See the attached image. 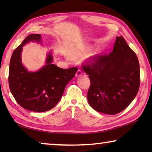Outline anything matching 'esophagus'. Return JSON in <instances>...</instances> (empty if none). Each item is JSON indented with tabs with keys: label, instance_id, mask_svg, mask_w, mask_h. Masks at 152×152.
<instances>
[{
	"label": "esophagus",
	"instance_id": "34e87169",
	"mask_svg": "<svg viewBox=\"0 0 152 152\" xmlns=\"http://www.w3.org/2000/svg\"><path fill=\"white\" fill-rule=\"evenodd\" d=\"M82 74H83V72H82V70H78L77 71V72H76V77H79V76L82 75Z\"/></svg>",
	"mask_w": 152,
	"mask_h": 152
}]
</instances>
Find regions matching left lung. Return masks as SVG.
Returning a JSON list of instances; mask_svg holds the SVG:
<instances>
[{"label": "left lung", "instance_id": "8db88e82", "mask_svg": "<svg viewBox=\"0 0 152 152\" xmlns=\"http://www.w3.org/2000/svg\"><path fill=\"white\" fill-rule=\"evenodd\" d=\"M82 68L91 80L87 98L95 111L115 115L125 109L138 93V59L123 37H116L111 53L90 57Z\"/></svg>", "mask_w": 152, "mask_h": 152}]
</instances>
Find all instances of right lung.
<instances>
[{
  "label": "right lung",
  "mask_w": 152,
  "mask_h": 152,
  "mask_svg": "<svg viewBox=\"0 0 152 152\" xmlns=\"http://www.w3.org/2000/svg\"><path fill=\"white\" fill-rule=\"evenodd\" d=\"M40 40V34H30L14 50L10 59L8 77L10 91L18 104L25 109L36 112L53 109L77 70V67L64 69L53 64V57L49 54L46 65L36 72H28L20 59L23 46L30 41L39 42Z\"/></svg>",
  "instance_id": "1"
}]
</instances>
